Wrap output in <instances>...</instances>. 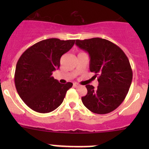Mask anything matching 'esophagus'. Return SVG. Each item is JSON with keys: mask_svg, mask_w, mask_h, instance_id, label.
Segmentation results:
<instances>
[{"mask_svg": "<svg viewBox=\"0 0 149 149\" xmlns=\"http://www.w3.org/2000/svg\"><path fill=\"white\" fill-rule=\"evenodd\" d=\"M73 86H74V87H80L81 85H80V84H77V83H73Z\"/></svg>", "mask_w": 149, "mask_h": 149, "instance_id": "esophagus-1", "label": "esophagus"}]
</instances>
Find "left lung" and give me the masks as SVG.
I'll return each mask as SVG.
<instances>
[{
	"label": "left lung",
	"instance_id": "8db88e82",
	"mask_svg": "<svg viewBox=\"0 0 149 149\" xmlns=\"http://www.w3.org/2000/svg\"><path fill=\"white\" fill-rule=\"evenodd\" d=\"M76 45L88 52L90 71L98 77L99 86L86 85V95L81 97L84 106L96 114H107L124 101L133 79V71L125 52L105 39L76 40Z\"/></svg>",
	"mask_w": 149,
	"mask_h": 149
}]
</instances>
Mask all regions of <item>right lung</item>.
I'll use <instances>...</instances> for the list:
<instances>
[{"label":"right lung","mask_w":149,"mask_h":149,"mask_svg":"<svg viewBox=\"0 0 149 149\" xmlns=\"http://www.w3.org/2000/svg\"><path fill=\"white\" fill-rule=\"evenodd\" d=\"M75 40L51 38L29 47L16 66L14 82L19 97L29 108L40 113L55 110L63 101L73 84H61L52 76L59 68L61 58L70 50Z\"/></svg>","instance_id":"1"}]
</instances>
